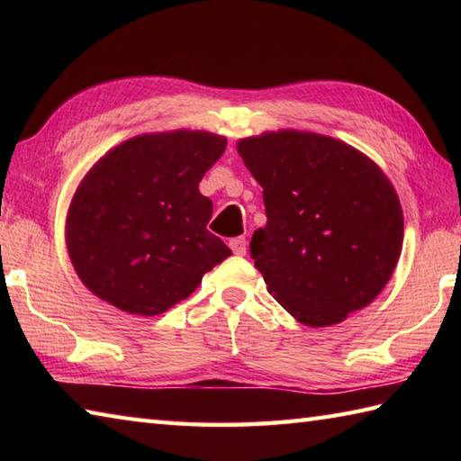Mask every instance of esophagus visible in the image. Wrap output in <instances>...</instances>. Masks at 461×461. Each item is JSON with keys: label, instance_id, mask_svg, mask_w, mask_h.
Listing matches in <instances>:
<instances>
[{"label": "esophagus", "instance_id": "obj_1", "mask_svg": "<svg viewBox=\"0 0 461 461\" xmlns=\"http://www.w3.org/2000/svg\"><path fill=\"white\" fill-rule=\"evenodd\" d=\"M230 248L233 253H236V256H246L248 241H246V238H233V240H230Z\"/></svg>", "mask_w": 461, "mask_h": 461}]
</instances>
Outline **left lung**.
<instances>
[{"instance_id": "left-lung-1", "label": "left lung", "mask_w": 461, "mask_h": 461, "mask_svg": "<svg viewBox=\"0 0 461 461\" xmlns=\"http://www.w3.org/2000/svg\"><path fill=\"white\" fill-rule=\"evenodd\" d=\"M238 152L263 188L267 223L251 258L267 291L307 327H330L384 289L402 251L394 185L366 154L307 131L248 136Z\"/></svg>"}]
</instances>
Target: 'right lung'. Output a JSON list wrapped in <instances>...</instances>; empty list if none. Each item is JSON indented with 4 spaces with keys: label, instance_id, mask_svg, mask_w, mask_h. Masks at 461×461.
Returning <instances> with one entry per match:
<instances>
[{
    "label": "right lung",
    "instance_id": "obj_1",
    "mask_svg": "<svg viewBox=\"0 0 461 461\" xmlns=\"http://www.w3.org/2000/svg\"><path fill=\"white\" fill-rule=\"evenodd\" d=\"M225 144L205 131L150 132L95 162L65 221L68 258L86 289L129 315L154 317L231 256L208 231L212 200L198 188Z\"/></svg>",
    "mask_w": 461,
    "mask_h": 461
}]
</instances>
